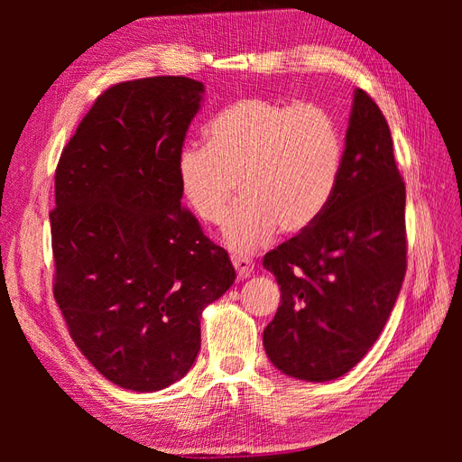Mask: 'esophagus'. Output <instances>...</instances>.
<instances>
[{
    "instance_id": "1",
    "label": "esophagus",
    "mask_w": 462,
    "mask_h": 462,
    "mask_svg": "<svg viewBox=\"0 0 462 462\" xmlns=\"http://www.w3.org/2000/svg\"><path fill=\"white\" fill-rule=\"evenodd\" d=\"M231 262H233V265H235L236 277H239V279H246L250 273L254 272V263H253V260L246 258V256L233 254V256H231Z\"/></svg>"
}]
</instances>
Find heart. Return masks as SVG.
<instances>
[{"mask_svg":"<svg viewBox=\"0 0 462 462\" xmlns=\"http://www.w3.org/2000/svg\"><path fill=\"white\" fill-rule=\"evenodd\" d=\"M206 143L180 150V190L202 221L221 223L239 180L243 202L223 231L239 253L268 245L277 227L285 235L312 227L341 175L339 127L316 104L239 97L209 119Z\"/></svg>","mask_w":462,"mask_h":462,"instance_id":"b5f03b06","label":"heart"}]
</instances>
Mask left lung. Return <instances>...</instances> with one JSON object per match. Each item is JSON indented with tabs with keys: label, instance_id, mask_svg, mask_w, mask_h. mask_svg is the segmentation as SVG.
I'll return each mask as SVG.
<instances>
[{
	"label": "left lung",
	"instance_id": "left-lung-1",
	"mask_svg": "<svg viewBox=\"0 0 462 462\" xmlns=\"http://www.w3.org/2000/svg\"><path fill=\"white\" fill-rule=\"evenodd\" d=\"M404 197L387 121L356 88L328 208L312 227L263 256L282 287V304L263 329L277 370L329 382L370 351L407 272Z\"/></svg>",
	"mask_w": 462,
	"mask_h": 462
}]
</instances>
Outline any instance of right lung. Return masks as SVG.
Here are the masks:
<instances>
[{
    "label": "right lung",
    "mask_w": 462,
    "mask_h": 462,
    "mask_svg": "<svg viewBox=\"0 0 462 462\" xmlns=\"http://www.w3.org/2000/svg\"><path fill=\"white\" fill-rule=\"evenodd\" d=\"M202 94L187 77L119 82L55 170L53 297L90 365L138 393L190 370L202 310L235 282L226 250L180 206L177 160Z\"/></svg>",
    "instance_id": "obj_1"
}]
</instances>
